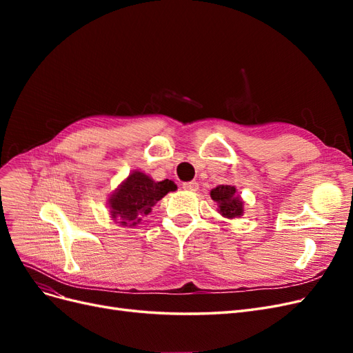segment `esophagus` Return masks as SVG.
<instances>
[{"label":"esophagus","instance_id":"1","mask_svg":"<svg viewBox=\"0 0 353 353\" xmlns=\"http://www.w3.org/2000/svg\"><path fill=\"white\" fill-rule=\"evenodd\" d=\"M183 188L187 190V191H197L199 190V184L196 183V181H190V183H184L183 184Z\"/></svg>","mask_w":353,"mask_h":353}]
</instances>
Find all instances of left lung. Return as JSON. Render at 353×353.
Masks as SVG:
<instances>
[{"label": "left lung", "instance_id": "8db88e82", "mask_svg": "<svg viewBox=\"0 0 353 353\" xmlns=\"http://www.w3.org/2000/svg\"><path fill=\"white\" fill-rule=\"evenodd\" d=\"M210 197L216 201L218 212L223 218H239L243 215V200L234 185H218L210 190Z\"/></svg>", "mask_w": 353, "mask_h": 353}]
</instances>
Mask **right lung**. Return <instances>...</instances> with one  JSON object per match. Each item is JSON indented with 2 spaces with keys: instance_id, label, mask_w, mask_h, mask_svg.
Masks as SVG:
<instances>
[{
  "instance_id": "1",
  "label": "right lung",
  "mask_w": 353,
  "mask_h": 353,
  "mask_svg": "<svg viewBox=\"0 0 353 353\" xmlns=\"http://www.w3.org/2000/svg\"><path fill=\"white\" fill-rule=\"evenodd\" d=\"M175 190L174 181H154L141 170H132L109 197L110 218L121 227H135L159 200Z\"/></svg>"
}]
</instances>
